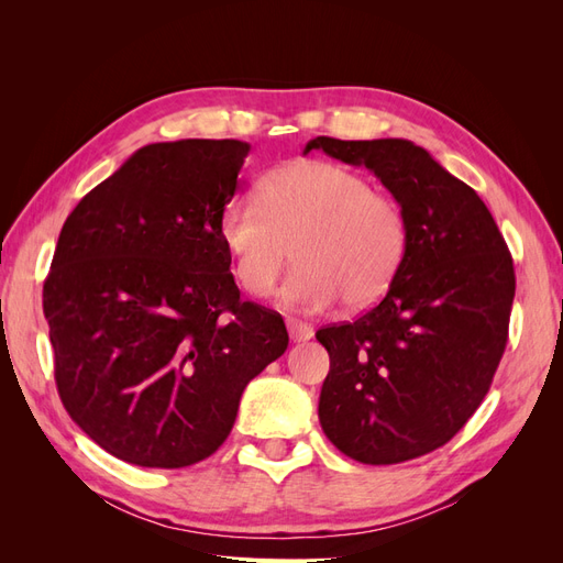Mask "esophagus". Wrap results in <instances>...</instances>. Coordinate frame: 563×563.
<instances>
[{"label":"esophagus","mask_w":563,"mask_h":563,"mask_svg":"<svg viewBox=\"0 0 563 563\" xmlns=\"http://www.w3.org/2000/svg\"><path fill=\"white\" fill-rule=\"evenodd\" d=\"M286 329H288V335H291L294 343H305V340H310L314 335V329L310 327V323H305L294 317L286 319Z\"/></svg>","instance_id":"34e87169"}]
</instances>
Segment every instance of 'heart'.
Instances as JSON below:
<instances>
[{
  "label": "heart",
  "instance_id": "1",
  "mask_svg": "<svg viewBox=\"0 0 563 563\" xmlns=\"http://www.w3.org/2000/svg\"><path fill=\"white\" fill-rule=\"evenodd\" d=\"M234 279L265 298L294 258L298 267L284 298L323 310L343 298L347 308L380 300L397 279L408 251L399 203L373 190L347 166L298 159L267 174L255 201L234 199L218 216Z\"/></svg>",
  "mask_w": 563,
  "mask_h": 563
}]
</instances>
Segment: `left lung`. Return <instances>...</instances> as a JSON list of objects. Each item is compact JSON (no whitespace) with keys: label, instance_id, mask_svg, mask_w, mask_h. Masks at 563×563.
Listing matches in <instances>:
<instances>
[{"label":"left lung","instance_id":"8db88e82","mask_svg":"<svg viewBox=\"0 0 563 563\" xmlns=\"http://www.w3.org/2000/svg\"><path fill=\"white\" fill-rule=\"evenodd\" d=\"M310 150L364 164L406 216V261L385 298L317 331L331 360L323 434L356 463H404L444 446L484 401L507 345L512 255L479 195L411 141L317 135Z\"/></svg>","mask_w":563,"mask_h":563}]
</instances>
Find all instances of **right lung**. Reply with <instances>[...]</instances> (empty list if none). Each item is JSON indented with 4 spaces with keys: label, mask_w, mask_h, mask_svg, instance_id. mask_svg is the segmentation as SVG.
<instances>
[{
    "label": "right lung",
    "mask_w": 563,
    "mask_h": 563,
    "mask_svg": "<svg viewBox=\"0 0 563 563\" xmlns=\"http://www.w3.org/2000/svg\"><path fill=\"white\" fill-rule=\"evenodd\" d=\"M249 150L145 145L60 230L44 282L58 395L131 465L176 470L216 453L249 380L288 347L282 314L242 300L218 240Z\"/></svg>",
    "instance_id": "1"
}]
</instances>
